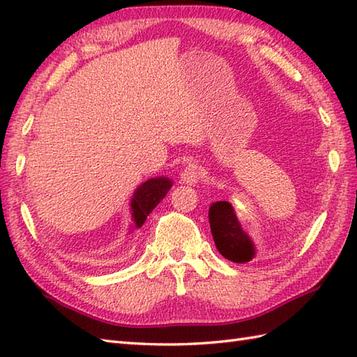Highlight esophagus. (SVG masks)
<instances>
[{"label": "esophagus", "mask_w": 357, "mask_h": 357, "mask_svg": "<svg viewBox=\"0 0 357 357\" xmlns=\"http://www.w3.org/2000/svg\"><path fill=\"white\" fill-rule=\"evenodd\" d=\"M199 170L201 169H199V165L196 162H188L181 172V181L188 185L196 184L199 176H201V172Z\"/></svg>", "instance_id": "1"}]
</instances>
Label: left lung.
I'll return each mask as SVG.
<instances>
[{"label": "left lung", "mask_w": 357, "mask_h": 357, "mask_svg": "<svg viewBox=\"0 0 357 357\" xmlns=\"http://www.w3.org/2000/svg\"><path fill=\"white\" fill-rule=\"evenodd\" d=\"M208 220L218 251L234 263H248L255 257V248L236 216L234 208L227 201L210 205Z\"/></svg>", "instance_id": "left-lung-1"}]
</instances>
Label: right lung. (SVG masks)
I'll return each instance as SVG.
<instances>
[{
	"instance_id": "1",
	"label": "right lung",
	"mask_w": 357,
	"mask_h": 357,
	"mask_svg": "<svg viewBox=\"0 0 357 357\" xmlns=\"http://www.w3.org/2000/svg\"><path fill=\"white\" fill-rule=\"evenodd\" d=\"M172 185V181L162 176L149 179L135 190L134 197L130 201L132 219H134V227L132 228H139L143 225L149 214L153 211L155 206L169 193Z\"/></svg>"
}]
</instances>
